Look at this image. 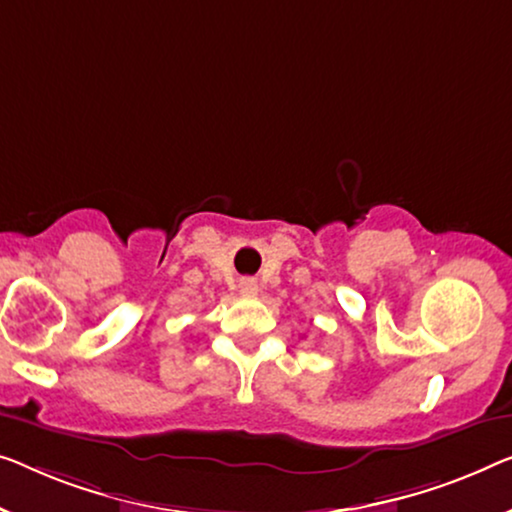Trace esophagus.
<instances>
[{"label":"esophagus","instance_id":"34e87169","mask_svg":"<svg viewBox=\"0 0 512 512\" xmlns=\"http://www.w3.org/2000/svg\"><path fill=\"white\" fill-rule=\"evenodd\" d=\"M242 288H244V293H256V284H254V281H244Z\"/></svg>","mask_w":512,"mask_h":512}]
</instances>
